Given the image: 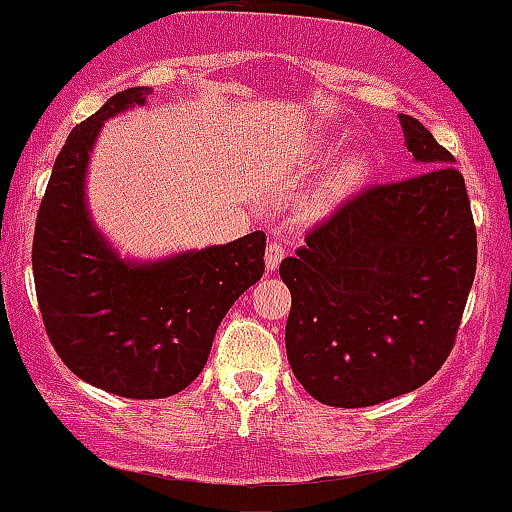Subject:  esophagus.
Instances as JSON below:
<instances>
[{
  "label": "esophagus",
  "mask_w": 512,
  "mask_h": 512,
  "mask_svg": "<svg viewBox=\"0 0 512 512\" xmlns=\"http://www.w3.org/2000/svg\"><path fill=\"white\" fill-rule=\"evenodd\" d=\"M283 256H286V246H283L281 241H271V244L266 246V268L268 271H276V268L281 266Z\"/></svg>",
  "instance_id": "esophagus-1"
}]
</instances>
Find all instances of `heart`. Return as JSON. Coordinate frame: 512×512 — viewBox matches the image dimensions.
I'll use <instances>...</instances> for the list:
<instances>
[{
  "label": "heart",
  "instance_id": "heart-1",
  "mask_svg": "<svg viewBox=\"0 0 512 512\" xmlns=\"http://www.w3.org/2000/svg\"><path fill=\"white\" fill-rule=\"evenodd\" d=\"M368 174V159L366 156H351V159L343 161L336 171V186L338 189H348V186L358 184V181L366 179Z\"/></svg>",
  "mask_w": 512,
  "mask_h": 512
}]
</instances>
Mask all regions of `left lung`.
<instances>
[{
	"instance_id": "left-lung-1",
	"label": "left lung",
	"mask_w": 512,
	"mask_h": 512,
	"mask_svg": "<svg viewBox=\"0 0 512 512\" xmlns=\"http://www.w3.org/2000/svg\"><path fill=\"white\" fill-rule=\"evenodd\" d=\"M398 119L426 171L368 186L278 266L291 291L288 363L326 406H376L428 383L453 351L473 286L478 239L463 174L421 121Z\"/></svg>"
}]
</instances>
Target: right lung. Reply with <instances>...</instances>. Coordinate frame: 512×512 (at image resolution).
I'll return each mask as SVG.
<instances>
[{
    "instance_id": "add662e5",
    "label": "right lung",
    "mask_w": 512,
    "mask_h": 512,
    "mask_svg": "<svg viewBox=\"0 0 512 512\" xmlns=\"http://www.w3.org/2000/svg\"><path fill=\"white\" fill-rule=\"evenodd\" d=\"M151 86L111 96L64 141L34 229L32 268L44 328L69 371L124 398L184 391L209 361L216 328L263 276L266 234L124 261L91 224L84 179L101 124L144 104Z\"/></svg>"
}]
</instances>
